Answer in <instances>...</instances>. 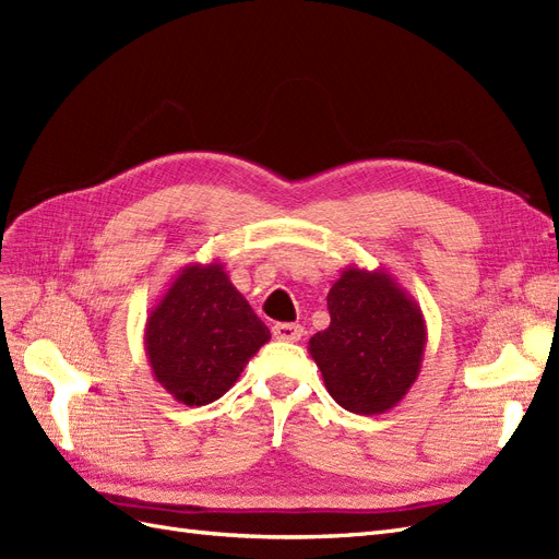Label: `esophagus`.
I'll use <instances>...</instances> for the list:
<instances>
[{"label": "esophagus", "instance_id": "34e87169", "mask_svg": "<svg viewBox=\"0 0 559 559\" xmlns=\"http://www.w3.org/2000/svg\"><path fill=\"white\" fill-rule=\"evenodd\" d=\"M273 335L277 337V341H284V343H296L302 337V326H298V324H275Z\"/></svg>", "mask_w": 559, "mask_h": 559}]
</instances>
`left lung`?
<instances>
[{"label":"left lung","instance_id":"8db88e82","mask_svg":"<svg viewBox=\"0 0 559 559\" xmlns=\"http://www.w3.org/2000/svg\"><path fill=\"white\" fill-rule=\"evenodd\" d=\"M331 324L308 352L337 405L382 415L411 392L427 347L419 302L384 270L349 263L326 296Z\"/></svg>","mask_w":559,"mask_h":559}]
</instances>
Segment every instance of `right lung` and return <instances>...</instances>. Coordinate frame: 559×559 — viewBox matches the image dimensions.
Listing matches in <instances>:
<instances>
[{
    "mask_svg": "<svg viewBox=\"0 0 559 559\" xmlns=\"http://www.w3.org/2000/svg\"><path fill=\"white\" fill-rule=\"evenodd\" d=\"M267 341V326L218 261L183 265L144 324L151 373L183 405L222 399Z\"/></svg>",
    "mask_w": 559,
    "mask_h": 559,
    "instance_id": "add662e5",
    "label": "right lung"
}]
</instances>
